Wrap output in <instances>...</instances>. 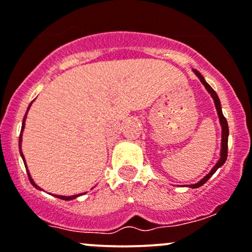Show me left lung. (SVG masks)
Wrapping results in <instances>:
<instances>
[{
  "instance_id": "left-lung-1",
  "label": "left lung",
  "mask_w": 252,
  "mask_h": 252,
  "mask_svg": "<svg viewBox=\"0 0 252 252\" xmlns=\"http://www.w3.org/2000/svg\"><path fill=\"white\" fill-rule=\"evenodd\" d=\"M193 72L195 73V76H197L198 78H199V81L202 82L203 86L205 87V89L208 91L209 94L211 95V97H213L214 102H215V107H216V111H217V116H219V119H220V124H221V128H222V134H221V151H220V159L217 160V163L214 165V168L211 169L210 173L208 175H205V176L203 177L200 181H198L197 184H193V185H189V189H198V187L203 186L204 184H205L206 181H208L209 179H210L211 176H213L214 174L216 173V170L219 168H221L222 165L224 164V161L227 159V148H228V135H229V130H228V124H227V121L226 118H224L223 113H222V108H221V102H220V99L219 96H217L216 92L214 91L213 88H211L210 86H209L208 83H206V81L204 79V77L202 75H200L199 71L197 70H193Z\"/></svg>"
}]
</instances>
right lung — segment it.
I'll return each mask as SVG.
<instances>
[{"mask_svg": "<svg viewBox=\"0 0 252 252\" xmlns=\"http://www.w3.org/2000/svg\"><path fill=\"white\" fill-rule=\"evenodd\" d=\"M31 104H32V102H31ZM31 104L29 105L28 111H29V108H30ZM28 111H26L25 116H24L23 124H21V131H20V136H19V151H20V156H21V158H23V160H24V164H25V168H26V171H28V175H29V179H30V182H31V184H32V186H33V187H36L37 189H42L41 187H38V186H37V185L35 184V181H33L32 177H31L30 173H29V170H28V165H26V161H25V158H24L23 152H21V141H23V130H24V128H25V121H26V115H28ZM82 194H86V193H79V194L70 195V197H66V195H55V197H57V198H60V199H63V200H72V199H75V198H77V197H79V195H82Z\"/></svg>", "mask_w": 252, "mask_h": 252, "instance_id": "add662e5", "label": "right lung"}]
</instances>
